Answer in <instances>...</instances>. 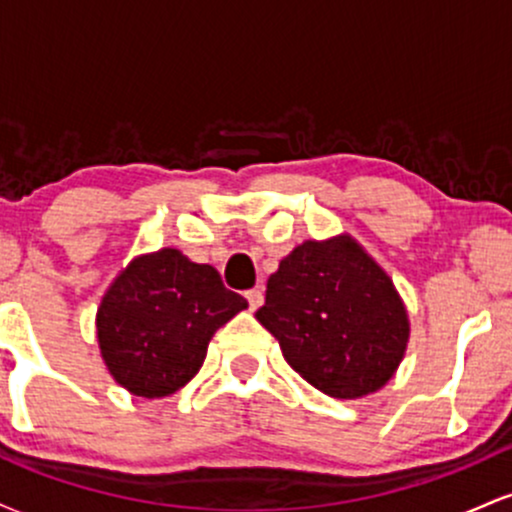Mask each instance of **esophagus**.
Masks as SVG:
<instances>
[{
	"instance_id": "esophagus-1",
	"label": "esophagus",
	"mask_w": 512,
	"mask_h": 512,
	"mask_svg": "<svg viewBox=\"0 0 512 512\" xmlns=\"http://www.w3.org/2000/svg\"><path fill=\"white\" fill-rule=\"evenodd\" d=\"M245 298H248L250 310H257L262 305V301H264V293L260 289H250L248 293H245Z\"/></svg>"
}]
</instances>
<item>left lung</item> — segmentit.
I'll list each match as a JSON object with an SVG mask.
<instances>
[{"instance_id":"8db88e82","label":"left lung","mask_w":512,"mask_h":512,"mask_svg":"<svg viewBox=\"0 0 512 512\" xmlns=\"http://www.w3.org/2000/svg\"><path fill=\"white\" fill-rule=\"evenodd\" d=\"M255 317L289 366L337 399L380 390L409 339L407 310L390 276L349 236L308 240L284 257Z\"/></svg>"}]
</instances>
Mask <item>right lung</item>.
<instances>
[{
    "label": "right lung",
    "mask_w": 512,
    "mask_h": 512,
    "mask_svg": "<svg viewBox=\"0 0 512 512\" xmlns=\"http://www.w3.org/2000/svg\"><path fill=\"white\" fill-rule=\"evenodd\" d=\"M248 301L223 286L209 264L166 248L134 260L98 308L101 354L122 387L166 397L202 368L214 332Z\"/></svg>",
    "instance_id": "1"
}]
</instances>
